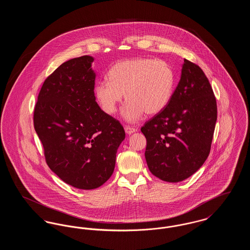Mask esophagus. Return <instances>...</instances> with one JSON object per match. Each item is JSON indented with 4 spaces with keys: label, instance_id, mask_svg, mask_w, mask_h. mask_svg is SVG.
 Wrapping results in <instances>:
<instances>
[{
    "label": "esophagus",
    "instance_id": "esophagus-1",
    "mask_svg": "<svg viewBox=\"0 0 250 250\" xmlns=\"http://www.w3.org/2000/svg\"><path fill=\"white\" fill-rule=\"evenodd\" d=\"M125 133H126V134H133L134 132H136V131H137V128H136V127H132V126H128V125H126V126H125Z\"/></svg>",
    "mask_w": 250,
    "mask_h": 250
}]
</instances>
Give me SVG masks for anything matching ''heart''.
I'll return each mask as SVG.
<instances>
[{
	"label": "heart",
	"mask_w": 250,
	"mask_h": 250,
	"mask_svg": "<svg viewBox=\"0 0 250 250\" xmlns=\"http://www.w3.org/2000/svg\"><path fill=\"white\" fill-rule=\"evenodd\" d=\"M109 82L95 84V95L107 114L116 112L124 95L127 100L123 117L134 123L144 112L155 115L168 104L175 85V75L164 61L151 58L124 60L107 72Z\"/></svg>",
	"instance_id": "1"
}]
</instances>
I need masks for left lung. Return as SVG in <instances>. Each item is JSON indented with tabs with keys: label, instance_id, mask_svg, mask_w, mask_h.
<instances>
[{
	"label": "left lung",
	"instance_id": "1",
	"mask_svg": "<svg viewBox=\"0 0 250 250\" xmlns=\"http://www.w3.org/2000/svg\"><path fill=\"white\" fill-rule=\"evenodd\" d=\"M216 118V100L207 77L199 65L184 59L168 104L141 129L150 171L169 183L190 177L209 155Z\"/></svg>",
	"mask_w": 250,
	"mask_h": 250
}]
</instances>
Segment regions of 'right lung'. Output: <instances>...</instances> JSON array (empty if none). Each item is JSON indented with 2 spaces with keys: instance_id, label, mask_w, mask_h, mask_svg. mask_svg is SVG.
<instances>
[{
  "instance_id": "add662e5",
  "label": "right lung",
  "mask_w": 250,
  "mask_h": 250,
  "mask_svg": "<svg viewBox=\"0 0 250 250\" xmlns=\"http://www.w3.org/2000/svg\"><path fill=\"white\" fill-rule=\"evenodd\" d=\"M94 58L82 56L62 63L39 92L34 125L49 168L79 189H95L115 167L125 133L118 120L95 101Z\"/></svg>"
}]
</instances>
